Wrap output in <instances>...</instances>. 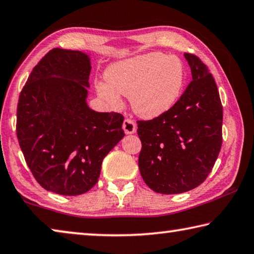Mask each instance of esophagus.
I'll return each mask as SVG.
<instances>
[{"label":"esophagus","instance_id":"obj_1","mask_svg":"<svg viewBox=\"0 0 254 254\" xmlns=\"http://www.w3.org/2000/svg\"><path fill=\"white\" fill-rule=\"evenodd\" d=\"M123 129L126 134H135L137 130L136 124L130 119H125L123 124Z\"/></svg>","mask_w":254,"mask_h":254}]
</instances>
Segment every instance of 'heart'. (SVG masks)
<instances>
[{
    "label": "heart",
    "instance_id": "b5f03b06",
    "mask_svg": "<svg viewBox=\"0 0 254 254\" xmlns=\"http://www.w3.org/2000/svg\"><path fill=\"white\" fill-rule=\"evenodd\" d=\"M106 80L98 91L111 106H122L120 95L129 97L137 116L153 119L176 105L184 88L185 66L176 56L149 53L112 64Z\"/></svg>",
    "mask_w": 254,
    "mask_h": 254
}]
</instances>
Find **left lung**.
Here are the masks:
<instances>
[{
  "instance_id": "left-lung-1",
  "label": "left lung",
  "mask_w": 254,
  "mask_h": 254,
  "mask_svg": "<svg viewBox=\"0 0 254 254\" xmlns=\"http://www.w3.org/2000/svg\"><path fill=\"white\" fill-rule=\"evenodd\" d=\"M192 81L171 109L137 122L142 142L140 176L157 193L192 190L208 177L222 146L223 107L214 77L192 54H185Z\"/></svg>"
}]
</instances>
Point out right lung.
Here are the masks:
<instances>
[{"label": "right lung", "mask_w": 254, "mask_h": 254, "mask_svg": "<svg viewBox=\"0 0 254 254\" xmlns=\"http://www.w3.org/2000/svg\"><path fill=\"white\" fill-rule=\"evenodd\" d=\"M90 72L88 54L54 48L19 97L16 136L24 159L43 188L63 196L92 188L103 159L125 136L123 115L88 106Z\"/></svg>", "instance_id": "right-lung-1"}]
</instances>
